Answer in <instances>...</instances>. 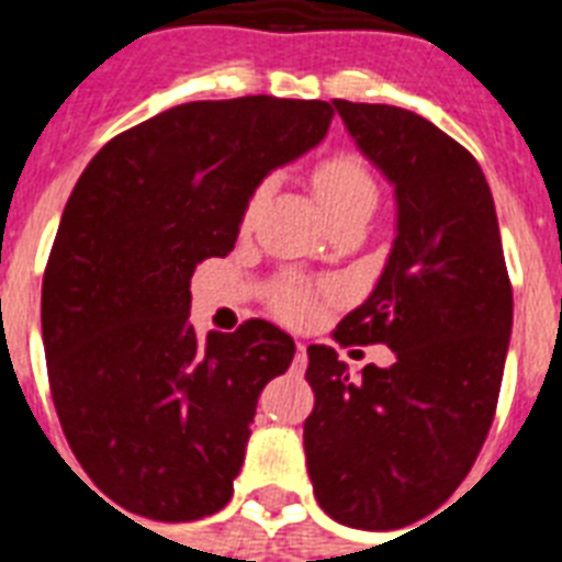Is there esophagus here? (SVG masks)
Listing matches in <instances>:
<instances>
[{
	"label": "esophagus",
	"mask_w": 562,
	"mask_h": 562,
	"mask_svg": "<svg viewBox=\"0 0 562 562\" xmlns=\"http://www.w3.org/2000/svg\"><path fill=\"white\" fill-rule=\"evenodd\" d=\"M306 364H308L306 344L297 341V352H294V370H300V373H303V370H306Z\"/></svg>",
	"instance_id": "1"
}]
</instances>
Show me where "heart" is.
Here are the masks:
<instances>
[{"instance_id": "obj_1", "label": "heart", "mask_w": 562, "mask_h": 562, "mask_svg": "<svg viewBox=\"0 0 562 562\" xmlns=\"http://www.w3.org/2000/svg\"><path fill=\"white\" fill-rule=\"evenodd\" d=\"M268 192V180L250 192L245 210H241V224H250ZM315 192L329 212V218H350V215H364L370 218L379 203V183H375L373 171L359 154L352 151H335L317 162L315 169ZM268 303L282 321L300 324L306 317L315 315V291L308 289L306 282L294 280V277H282L268 291Z\"/></svg>"}]
</instances>
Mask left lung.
Segmentation results:
<instances>
[{"label": "left lung", "instance_id": "1", "mask_svg": "<svg viewBox=\"0 0 562 562\" xmlns=\"http://www.w3.org/2000/svg\"><path fill=\"white\" fill-rule=\"evenodd\" d=\"M333 104L400 203L382 277L333 338L384 344L393 364L350 379L333 347L312 344L303 443L317 505L335 522L393 531L443 505L487 440L514 289L475 157L411 110Z\"/></svg>", "mask_w": 562, "mask_h": 562}]
</instances>
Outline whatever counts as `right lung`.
<instances>
[{"label": "right lung", "instance_id": "obj_1", "mask_svg": "<svg viewBox=\"0 0 562 562\" xmlns=\"http://www.w3.org/2000/svg\"><path fill=\"white\" fill-rule=\"evenodd\" d=\"M333 116L329 101H189L113 136L75 183L43 273L48 387L83 472L131 514L192 522L233 496L256 400L294 341L259 317L201 341L189 280Z\"/></svg>", "mask_w": 562, "mask_h": 562}]
</instances>
